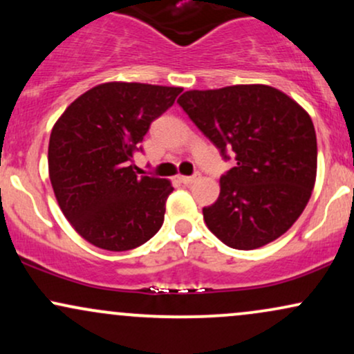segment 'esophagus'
<instances>
[{"label":"esophagus","instance_id":"1","mask_svg":"<svg viewBox=\"0 0 354 354\" xmlns=\"http://www.w3.org/2000/svg\"><path fill=\"white\" fill-rule=\"evenodd\" d=\"M178 180H180L183 185H191V183H194L198 180V176L194 174V176H178Z\"/></svg>","mask_w":354,"mask_h":354}]
</instances>
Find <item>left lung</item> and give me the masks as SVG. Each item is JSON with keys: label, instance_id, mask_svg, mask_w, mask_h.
I'll use <instances>...</instances> for the list:
<instances>
[{"label": "left lung", "instance_id": "left-lung-1", "mask_svg": "<svg viewBox=\"0 0 354 354\" xmlns=\"http://www.w3.org/2000/svg\"><path fill=\"white\" fill-rule=\"evenodd\" d=\"M178 103L225 160L228 153L236 160L219 180L218 200L203 208L211 233L234 250H256L286 233L316 180L310 115L266 84L193 89Z\"/></svg>", "mask_w": 354, "mask_h": 354}]
</instances>
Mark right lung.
Masks as SVG:
<instances>
[{"label": "right lung", "instance_id": "add662e5", "mask_svg": "<svg viewBox=\"0 0 354 354\" xmlns=\"http://www.w3.org/2000/svg\"><path fill=\"white\" fill-rule=\"evenodd\" d=\"M183 88L103 83L76 98L53 126L50 180L68 221L91 245L128 251L165 221L168 180L138 176L133 154Z\"/></svg>", "mask_w": 354, "mask_h": 354}]
</instances>
